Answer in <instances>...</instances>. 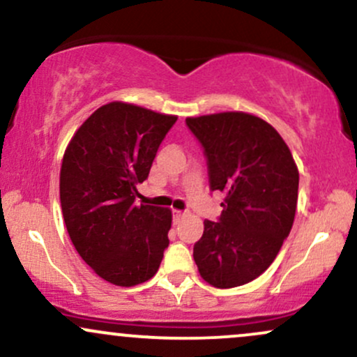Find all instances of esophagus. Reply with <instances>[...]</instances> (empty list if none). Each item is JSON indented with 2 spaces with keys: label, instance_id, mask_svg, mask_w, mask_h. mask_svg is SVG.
<instances>
[{
  "label": "esophagus",
  "instance_id": "obj_1",
  "mask_svg": "<svg viewBox=\"0 0 357 357\" xmlns=\"http://www.w3.org/2000/svg\"><path fill=\"white\" fill-rule=\"evenodd\" d=\"M184 216H186V213H184V211L174 210V211H173V221H174V225L181 223V220L184 218Z\"/></svg>",
  "mask_w": 357,
  "mask_h": 357
}]
</instances>
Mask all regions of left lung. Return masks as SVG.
<instances>
[{"mask_svg": "<svg viewBox=\"0 0 357 357\" xmlns=\"http://www.w3.org/2000/svg\"><path fill=\"white\" fill-rule=\"evenodd\" d=\"M204 147L213 191H223L220 221L204 220L192 248L199 275L218 289L255 280L292 230L298 169L289 146L264 119L247 112L188 117Z\"/></svg>", "mask_w": 357, "mask_h": 357, "instance_id": "left-lung-1", "label": "left lung"}]
</instances>
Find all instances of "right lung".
<instances>
[{"mask_svg": "<svg viewBox=\"0 0 357 357\" xmlns=\"http://www.w3.org/2000/svg\"><path fill=\"white\" fill-rule=\"evenodd\" d=\"M176 116L109 102L82 124L65 149L60 203L79 255L119 287L149 280L169 245L167 208L136 204V184L149 176Z\"/></svg>", "mask_w": 357, "mask_h": 357, "instance_id": "obj_1", "label": "right lung"}]
</instances>
